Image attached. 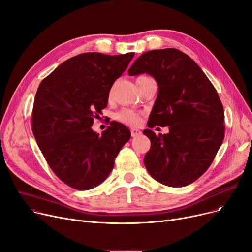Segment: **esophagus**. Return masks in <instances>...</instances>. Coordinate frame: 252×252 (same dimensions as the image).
<instances>
[{
    "label": "esophagus",
    "instance_id": "obj_1",
    "mask_svg": "<svg viewBox=\"0 0 252 252\" xmlns=\"http://www.w3.org/2000/svg\"><path fill=\"white\" fill-rule=\"evenodd\" d=\"M130 134H132V137H138V136H140L142 133H141V130H139V129L132 128V129H130Z\"/></svg>",
    "mask_w": 252,
    "mask_h": 252
}]
</instances>
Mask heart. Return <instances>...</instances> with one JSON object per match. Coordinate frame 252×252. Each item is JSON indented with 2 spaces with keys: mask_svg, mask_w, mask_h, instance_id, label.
Returning a JSON list of instances; mask_svg holds the SVG:
<instances>
[{
  "mask_svg": "<svg viewBox=\"0 0 252 252\" xmlns=\"http://www.w3.org/2000/svg\"><path fill=\"white\" fill-rule=\"evenodd\" d=\"M140 77H144V76H140ZM140 77H138V78H140ZM114 118L119 123L135 126H138L141 122V114L137 111L132 110V109L124 108V109H122V110H119L118 112L115 113Z\"/></svg>",
  "mask_w": 252,
  "mask_h": 252,
  "instance_id": "obj_1",
  "label": "heart"
}]
</instances>
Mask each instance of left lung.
I'll use <instances>...</instances> for the list:
<instances>
[{
  "mask_svg": "<svg viewBox=\"0 0 252 252\" xmlns=\"http://www.w3.org/2000/svg\"><path fill=\"white\" fill-rule=\"evenodd\" d=\"M142 73L158 84L147 126H168L170 130L158 136L151 129L143 130L151 143L144 165L159 183L185 187L208 170L222 143V103L199 65L176 48L144 52L128 69L130 76Z\"/></svg>",
  "mask_w": 252,
  "mask_h": 252,
  "instance_id": "obj_1",
  "label": "left lung"
}]
</instances>
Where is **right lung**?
<instances>
[{
  "label": "right lung",
  "mask_w": 252,
  "mask_h": 252,
  "mask_svg": "<svg viewBox=\"0 0 252 252\" xmlns=\"http://www.w3.org/2000/svg\"><path fill=\"white\" fill-rule=\"evenodd\" d=\"M134 56L81 53L61 63L38 87L32 134L52 172L72 189L89 190L101 184L130 138L123 124L110 123L102 136L92 126Z\"/></svg>",
  "instance_id": "1"
}]
</instances>
